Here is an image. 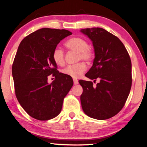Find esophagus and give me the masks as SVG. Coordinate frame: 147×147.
<instances>
[{
  "instance_id": "esophagus-1",
  "label": "esophagus",
  "mask_w": 147,
  "mask_h": 147,
  "mask_svg": "<svg viewBox=\"0 0 147 147\" xmlns=\"http://www.w3.org/2000/svg\"><path fill=\"white\" fill-rule=\"evenodd\" d=\"M73 81H74V84H78V80L76 79V78H73Z\"/></svg>"
}]
</instances>
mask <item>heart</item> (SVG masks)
I'll return each mask as SVG.
<instances>
[{"label": "heart", "instance_id": "obj_1", "mask_svg": "<svg viewBox=\"0 0 147 147\" xmlns=\"http://www.w3.org/2000/svg\"><path fill=\"white\" fill-rule=\"evenodd\" d=\"M67 48L71 51L78 53V60H84L90 62L93 58V52L86 39L79 37L71 38L65 42ZM54 61L58 65H63L65 63V53L63 49L57 47L54 49L52 54ZM86 65L81 62L75 65H69L62 70V73L74 78H78L86 71Z\"/></svg>", "mask_w": 147, "mask_h": 147}]
</instances>
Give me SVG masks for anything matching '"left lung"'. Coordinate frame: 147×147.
<instances>
[{"mask_svg":"<svg viewBox=\"0 0 147 147\" xmlns=\"http://www.w3.org/2000/svg\"><path fill=\"white\" fill-rule=\"evenodd\" d=\"M93 41L94 49L93 65L86 76L100 82L95 88L89 81H80L87 85L83 88L81 102L83 109L90 117L102 115L108 109L123 108L130 93L131 63L127 50L117 37L102 28L82 29ZM80 83V82H79ZM107 100L108 106L103 102Z\"/></svg>","mask_w":147,"mask_h":147,"instance_id":"left-lung-1","label":"left lung"}]
</instances>
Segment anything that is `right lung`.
<instances>
[{
    "label": "right lung",
    "instance_id": "obj_1",
    "mask_svg": "<svg viewBox=\"0 0 147 147\" xmlns=\"http://www.w3.org/2000/svg\"><path fill=\"white\" fill-rule=\"evenodd\" d=\"M71 34L67 30L44 28L29 34L19 45L12 65L14 82L39 85L26 90L22 96L24 102L21 104L26 105L24 109L32 117L48 120L60 113L70 90L62 88V84L71 79L57 70L52 54L60 41ZM50 75L55 78L52 83L48 82Z\"/></svg>",
    "mask_w": 147,
    "mask_h": 147
}]
</instances>
